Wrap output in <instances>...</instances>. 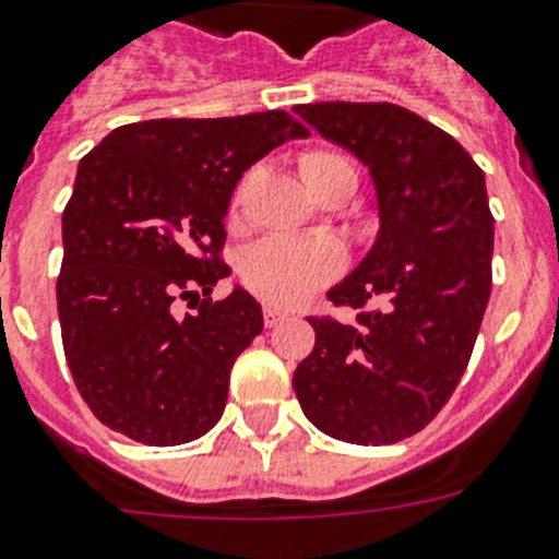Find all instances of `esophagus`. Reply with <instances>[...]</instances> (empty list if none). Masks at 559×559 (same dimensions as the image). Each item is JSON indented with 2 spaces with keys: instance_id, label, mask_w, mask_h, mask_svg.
I'll return each mask as SVG.
<instances>
[{
  "instance_id": "esophagus-1",
  "label": "esophagus",
  "mask_w": 559,
  "mask_h": 559,
  "mask_svg": "<svg viewBox=\"0 0 559 559\" xmlns=\"http://www.w3.org/2000/svg\"><path fill=\"white\" fill-rule=\"evenodd\" d=\"M263 319H265V328H276L280 322H285L288 319V313H283L280 308H263Z\"/></svg>"
}]
</instances>
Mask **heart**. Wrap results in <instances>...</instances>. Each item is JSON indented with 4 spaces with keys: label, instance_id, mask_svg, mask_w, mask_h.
I'll return each instance as SVG.
<instances>
[{
    "label": "heart",
    "instance_id": "obj_1",
    "mask_svg": "<svg viewBox=\"0 0 559 559\" xmlns=\"http://www.w3.org/2000/svg\"><path fill=\"white\" fill-rule=\"evenodd\" d=\"M299 170L310 190L324 199L338 187L355 190L358 176L344 156L333 151H308ZM344 269V251L330 237H265L240 257V280L246 288L274 305L294 308L310 294L333 283Z\"/></svg>",
    "mask_w": 559,
    "mask_h": 559
}]
</instances>
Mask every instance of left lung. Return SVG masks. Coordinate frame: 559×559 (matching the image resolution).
I'll return each instance as SVG.
<instances>
[{
    "mask_svg": "<svg viewBox=\"0 0 559 559\" xmlns=\"http://www.w3.org/2000/svg\"><path fill=\"white\" fill-rule=\"evenodd\" d=\"M294 111L369 167L380 215L372 249L328 290L360 313L308 319L316 344L294 372L296 400L328 437L392 445L437 417L471 360L492 288L484 173L451 133L392 103Z\"/></svg>",
    "mask_w": 559,
    "mask_h": 559,
    "instance_id": "8db88e82",
    "label": "left lung"
}]
</instances>
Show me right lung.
<instances>
[{"label": "right lung", "instance_id": "1", "mask_svg": "<svg viewBox=\"0 0 559 559\" xmlns=\"http://www.w3.org/2000/svg\"><path fill=\"white\" fill-rule=\"evenodd\" d=\"M308 136L288 111L114 128L78 165L61 218L58 319L69 372L103 426L181 445L221 419L235 358L263 310L221 263L237 181L276 145ZM199 293L205 294L201 300ZM197 299L176 317V298Z\"/></svg>", "mask_w": 559, "mask_h": 559}]
</instances>
